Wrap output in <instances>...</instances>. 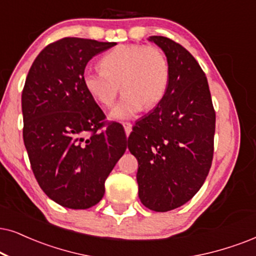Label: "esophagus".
<instances>
[{"label": "esophagus", "mask_w": 256, "mask_h": 256, "mask_svg": "<svg viewBox=\"0 0 256 256\" xmlns=\"http://www.w3.org/2000/svg\"><path fill=\"white\" fill-rule=\"evenodd\" d=\"M122 126H124V130H125L126 136L130 134L131 131H132V125H131V122H122Z\"/></svg>", "instance_id": "esophagus-1"}]
</instances>
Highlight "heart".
<instances>
[{"instance_id":"obj_1","label":"heart","mask_w":256,"mask_h":256,"mask_svg":"<svg viewBox=\"0 0 256 256\" xmlns=\"http://www.w3.org/2000/svg\"><path fill=\"white\" fill-rule=\"evenodd\" d=\"M102 70L87 68L82 84L88 94L102 106H111L119 85L124 94L110 112L113 120H125L143 108H156L166 96L170 82V64L164 52L139 44H120L100 60Z\"/></svg>"}]
</instances>
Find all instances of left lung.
I'll use <instances>...</instances> for the list:
<instances>
[{"instance_id":"obj_1","label":"left lung","mask_w":256,"mask_h":256,"mask_svg":"<svg viewBox=\"0 0 256 256\" xmlns=\"http://www.w3.org/2000/svg\"><path fill=\"white\" fill-rule=\"evenodd\" d=\"M166 53L170 82L164 98L136 122L128 150L138 160V196L154 212H169L195 196L214 154L215 110L208 80L183 46L150 36Z\"/></svg>"}]
</instances>
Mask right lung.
Segmentation results:
<instances>
[{
  "label": "right lung",
  "instance_id": "right-lung-1",
  "mask_svg": "<svg viewBox=\"0 0 256 256\" xmlns=\"http://www.w3.org/2000/svg\"><path fill=\"white\" fill-rule=\"evenodd\" d=\"M114 44L80 38L53 42L34 60L22 90L32 170L44 192L66 208L96 206L128 146L124 128L105 124L104 112L82 84L87 62Z\"/></svg>",
  "mask_w": 256,
  "mask_h": 256
}]
</instances>
